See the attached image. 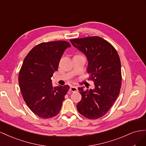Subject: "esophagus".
<instances>
[{"label":"esophagus","instance_id":"1","mask_svg":"<svg viewBox=\"0 0 146 146\" xmlns=\"http://www.w3.org/2000/svg\"><path fill=\"white\" fill-rule=\"evenodd\" d=\"M70 91L73 92H77L78 91V89L77 88V87L76 86H71L70 88Z\"/></svg>","mask_w":146,"mask_h":146}]
</instances>
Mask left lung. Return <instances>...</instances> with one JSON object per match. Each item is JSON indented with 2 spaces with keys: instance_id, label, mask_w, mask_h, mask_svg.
<instances>
[{
  "instance_id": "1",
  "label": "left lung",
  "mask_w": 146,
  "mask_h": 146,
  "mask_svg": "<svg viewBox=\"0 0 146 146\" xmlns=\"http://www.w3.org/2000/svg\"><path fill=\"white\" fill-rule=\"evenodd\" d=\"M70 42L86 56L89 80L95 85L90 90L79 87L82 98L77 110L86 118L98 119L109 111L120 93L122 74L119 54L113 46L100 36L71 39Z\"/></svg>"
}]
</instances>
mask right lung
<instances>
[{"instance_id":"add662e5","label":"right lung","mask_w":146,"mask_h":146,"mask_svg":"<svg viewBox=\"0 0 146 146\" xmlns=\"http://www.w3.org/2000/svg\"><path fill=\"white\" fill-rule=\"evenodd\" d=\"M65 41L41 43L25 57L19 73V84L24 100L35 114L43 119L54 117L60 111L68 85L54 87L51 77L57 71L65 50Z\"/></svg>"}]
</instances>
